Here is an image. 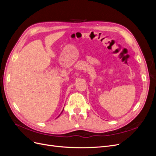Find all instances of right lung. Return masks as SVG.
<instances>
[{"label":"right lung","instance_id":"right-lung-1","mask_svg":"<svg viewBox=\"0 0 156 156\" xmlns=\"http://www.w3.org/2000/svg\"><path fill=\"white\" fill-rule=\"evenodd\" d=\"M63 110H64V109H63ZM63 110H62V111H63ZM62 112H61V113H62ZM61 113H60V115H61ZM60 115H59V116H60ZM58 117H57V118H58Z\"/></svg>","mask_w":156,"mask_h":156}]
</instances>
